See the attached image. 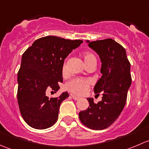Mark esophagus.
<instances>
[{
  "mask_svg": "<svg viewBox=\"0 0 149 149\" xmlns=\"http://www.w3.org/2000/svg\"><path fill=\"white\" fill-rule=\"evenodd\" d=\"M70 96H71V97H72V98H73L74 100H80V98H79V97H76V96L73 95V94H70Z\"/></svg>",
  "mask_w": 149,
  "mask_h": 149,
  "instance_id": "34e87169",
  "label": "esophagus"
}]
</instances>
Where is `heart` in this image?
Returning <instances> with one entry per match:
<instances>
[{
    "label": "heart",
    "mask_w": 149,
    "mask_h": 149,
    "mask_svg": "<svg viewBox=\"0 0 149 149\" xmlns=\"http://www.w3.org/2000/svg\"><path fill=\"white\" fill-rule=\"evenodd\" d=\"M83 58L87 65H89L93 61H97L95 56L91 52H84ZM67 63H66V61H65L62 67L63 74H65L67 73ZM91 84H92V81L90 79L75 78V79L69 81L65 84V88L73 94L79 96H82L84 95L88 91Z\"/></svg>",
    "instance_id": "heart-1"
}]
</instances>
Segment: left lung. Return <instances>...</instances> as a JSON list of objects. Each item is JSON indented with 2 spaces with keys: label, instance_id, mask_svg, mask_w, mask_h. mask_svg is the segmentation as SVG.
Masks as SVG:
<instances>
[{
  "label": "left lung",
  "instance_id": "obj_1",
  "mask_svg": "<svg viewBox=\"0 0 149 149\" xmlns=\"http://www.w3.org/2000/svg\"><path fill=\"white\" fill-rule=\"evenodd\" d=\"M88 46L101 59V79L94 88L97 95L102 93V101L95 104L88 98V107L81 111L79 119L92 130H103L114 123L124 108L131 84L130 63L125 48L112 39L89 42Z\"/></svg>",
  "mask_w": 149,
  "mask_h": 149
}]
</instances>
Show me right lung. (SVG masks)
Segmentation results:
<instances>
[{
    "instance_id": "right-lung-1",
    "label": "right lung",
    "mask_w": 149,
    "mask_h": 149,
    "mask_svg": "<svg viewBox=\"0 0 149 149\" xmlns=\"http://www.w3.org/2000/svg\"><path fill=\"white\" fill-rule=\"evenodd\" d=\"M82 42L47 36L35 40L24 52L18 72L17 99L21 115L30 127L46 129L57 122L60 105L69 94L49 98L46 91L59 89L64 61Z\"/></svg>"
}]
</instances>
